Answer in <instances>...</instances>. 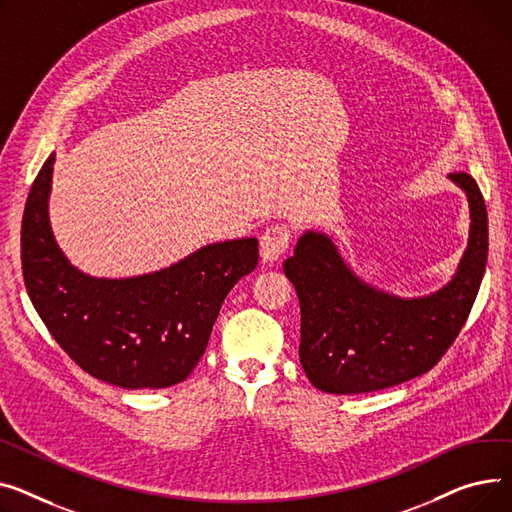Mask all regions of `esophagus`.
<instances>
[{
	"mask_svg": "<svg viewBox=\"0 0 512 512\" xmlns=\"http://www.w3.org/2000/svg\"><path fill=\"white\" fill-rule=\"evenodd\" d=\"M291 246V231L285 225L268 227L260 237V254L264 262H277Z\"/></svg>",
	"mask_w": 512,
	"mask_h": 512,
	"instance_id": "esophagus-1",
	"label": "esophagus"
}]
</instances>
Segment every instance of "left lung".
Listing matches in <instances>:
<instances>
[{
  "label": "left lung",
  "mask_w": 512,
  "mask_h": 512,
  "mask_svg": "<svg viewBox=\"0 0 512 512\" xmlns=\"http://www.w3.org/2000/svg\"><path fill=\"white\" fill-rule=\"evenodd\" d=\"M448 177L467 194L471 223L457 273L436 293L405 299L364 283L318 231L283 262L302 308L299 362L324 393H372L422 376L461 333L486 273L488 210L469 173Z\"/></svg>",
  "instance_id": "8db88e82"
}]
</instances>
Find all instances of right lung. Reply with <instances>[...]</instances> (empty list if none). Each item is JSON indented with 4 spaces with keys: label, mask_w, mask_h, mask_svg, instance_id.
Listing matches in <instances>:
<instances>
[{
    "label": "right lung",
    "mask_w": 512,
    "mask_h": 512,
    "mask_svg": "<svg viewBox=\"0 0 512 512\" xmlns=\"http://www.w3.org/2000/svg\"><path fill=\"white\" fill-rule=\"evenodd\" d=\"M53 163L49 155L22 217L30 302L59 347L90 376L132 390L184 382L208 345L223 299L256 268L258 239L208 244L150 275H84L57 248L49 225Z\"/></svg>",
    "instance_id": "1"
}]
</instances>
